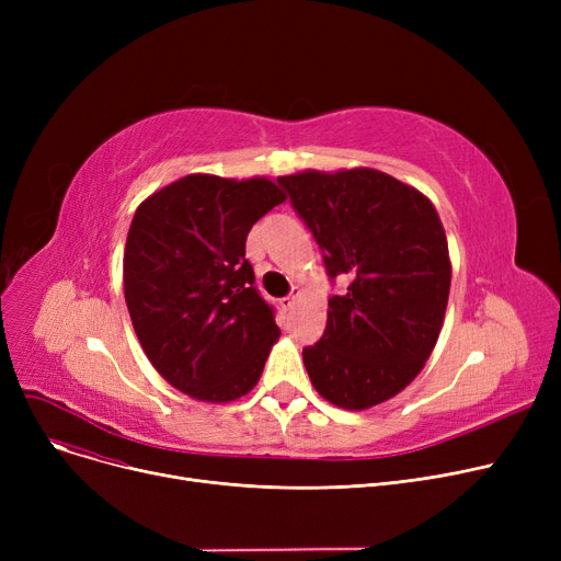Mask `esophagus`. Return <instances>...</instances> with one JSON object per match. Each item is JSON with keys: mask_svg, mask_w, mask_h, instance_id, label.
<instances>
[{"mask_svg": "<svg viewBox=\"0 0 561 561\" xmlns=\"http://www.w3.org/2000/svg\"><path fill=\"white\" fill-rule=\"evenodd\" d=\"M296 300H298V293H290V296H286V298H282L279 300V305H282V309H293V307H296Z\"/></svg>", "mask_w": 561, "mask_h": 561, "instance_id": "34e87169", "label": "esophagus"}]
</instances>
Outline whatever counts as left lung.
<instances>
[{
	"mask_svg": "<svg viewBox=\"0 0 561 561\" xmlns=\"http://www.w3.org/2000/svg\"><path fill=\"white\" fill-rule=\"evenodd\" d=\"M322 252L328 328L302 350L313 389L343 409H368L414 379L444 328L450 256L434 204L373 168L305 170L277 180Z\"/></svg>",
	"mask_w": 561,
	"mask_h": 561,
	"instance_id": "left-lung-1",
	"label": "left lung"
}]
</instances>
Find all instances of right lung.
<instances>
[{"mask_svg":"<svg viewBox=\"0 0 561 561\" xmlns=\"http://www.w3.org/2000/svg\"><path fill=\"white\" fill-rule=\"evenodd\" d=\"M284 199L265 176L188 174L136 209L125 300L147 359L176 391L231 402L259 381L279 328L254 286L245 241Z\"/></svg>","mask_w":561,"mask_h":561,"instance_id":"right-lung-1","label":"right lung"}]
</instances>
